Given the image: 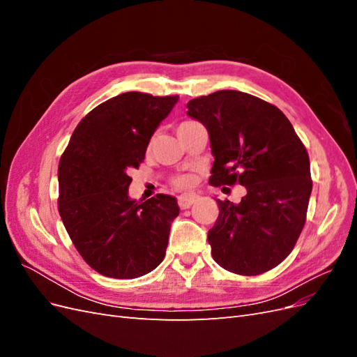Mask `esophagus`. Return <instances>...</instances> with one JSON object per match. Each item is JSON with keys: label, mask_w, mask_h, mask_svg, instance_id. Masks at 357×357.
<instances>
[{"label": "esophagus", "mask_w": 357, "mask_h": 357, "mask_svg": "<svg viewBox=\"0 0 357 357\" xmlns=\"http://www.w3.org/2000/svg\"><path fill=\"white\" fill-rule=\"evenodd\" d=\"M195 202H197L195 195H181V197H178V207L181 210H186V208L192 207V205Z\"/></svg>", "instance_id": "esophagus-1"}]
</instances>
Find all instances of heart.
I'll use <instances>...</instances> for the list:
<instances>
[{
    "mask_svg": "<svg viewBox=\"0 0 357 357\" xmlns=\"http://www.w3.org/2000/svg\"><path fill=\"white\" fill-rule=\"evenodd\" d=\"M192 123H195V122H183V123H180L178 128H177V131H178V129H181V128H186V126L192 125ZM172 183H174V186H177L180 189H188V188H190L193 185V180L189 176H178V177H176L174 180H172Z\"/></svg>",
    "mask_w": 357,
    "mask_h": 357,
    "instance_id": "b5f03b06",
    "label": "heart"
}]
</instances>
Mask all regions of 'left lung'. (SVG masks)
<instances>
[{"mask_svg": "<svg viewBox=\"0 0 357 357\" xmlns=\"http://www.w3.org/2000/svg\"><path fill=\"white\" fill-rule=\"evenodd\" d=\"M188 114L210 135V185L247 190L240 204L215 199L213 259L234 274L269 271L294 250L305 225L312 189L305 146L282 110L240 91L190 100Z\"/></svg>", "mask_w": 357, "mask_h": 357, "instance_id": "obj_1", "label": "left lung"}]
</instances>
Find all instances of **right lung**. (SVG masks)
<instances>
[{
  "mask_svg": "<svg viewBox=\"0 0 357 357\" xmlns=\"http://www.w3.org/2000/svg\"><path fill=\"white\" fill-rule=\"evenodd\" d=\"M178 96L126 92L86 114L58 168V210L84 262L112 278L142 277L164 261L177 199L128 195L129 171L144 160L159 123Z\"/></svg>",
  "mask_w": 357,
  "mask_h": 357,
  "instance_id": "1",
  "label": "right lung"
}]
</instances>
